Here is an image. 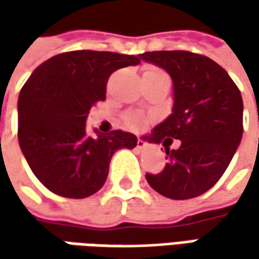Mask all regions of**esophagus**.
I'll return each instance as SVG.
<instances>
[{"label":"esophagus","mask_w":259,"mask_h":259,"mask_svg":"<svg viewBox=\"0 0 259 259\" xmlns=\"http://www.w3.org/2000/svg\"><path fill=\"white\" fill-rule=\"evenodd\" d=\"M137 148H138V150H144V148H147V143L143 141L141 138H138V140H137Z\"/></svg>","instance_id":"1"}]
</instances>
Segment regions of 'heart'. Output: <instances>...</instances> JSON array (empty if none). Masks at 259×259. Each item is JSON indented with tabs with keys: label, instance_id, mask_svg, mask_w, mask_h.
I'll list each match as a JSON object with an SVG mask.
<instances>
[{
	"label": "heart",
	"instance_id": "heart-1",
	"mask_svg": "<svg viewBox=\"0 0 259 259\" xmlns=\"http://www.w3.org/2000/svg\"><path fill=\"white\" fill-rule=\"evenodd\" d=\"M145 72H161V70H158L155 67H148ZM125 122H126L128 126H131V128H140V126H143V124H144V118L138 114H128L125 116Z\"/></svg>",
	"mask_w": 259,
	"mask_h": 259
}]
</instances>
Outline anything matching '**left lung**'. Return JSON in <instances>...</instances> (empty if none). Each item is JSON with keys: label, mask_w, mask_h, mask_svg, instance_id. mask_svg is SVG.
<instances>
[{"label": "left lung", "mask_w": 259, "mask_h": 259, "mask_svg": "<svg viewBox=\"0 0 259 259\" xmlns=\"http://www.w3.org/2000/svg\"><path fill=\"white\" fill-rule=\"evenodd\" d=\"M140 57L171 76L174 92L171 114L148 137V143L163 141L168 163L161 173L145 179L168 199L197 197L222 177L241 143V92L224 67L206 56L161 50ZM171 138L181 140L177 150L168 148Z\"/></svg>", "instance_id": "1"}]
</instances>
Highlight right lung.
I'll return each instance as SVG.
<instances>
[{"label": "right lung", "mask_w": 259, "mask_h": 259, "mask_svg": "<svg viewBox=\"0 0 259 259\" xmlns=\"http://www.w3.org/2000/svg\"><path fill=\"white\" fill-rule=\"evenodd\" d=\"M138 63L133 55L76 50L50 57L28 77L18 96V143L50 192L69 199L96 193L115 151L137 145V137L121 130L91 137L86 118L105 99L108 77Z\"/></svg>", "instance_id": "add662e5"}]
</instances>
